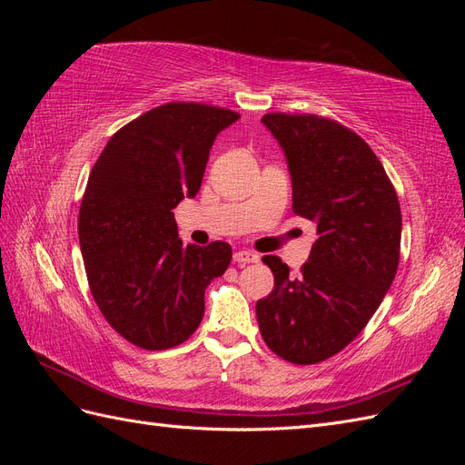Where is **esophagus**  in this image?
I'll list each match as a JSON object with an SVG mask.
<instances>
[{
  "label": "esophagus",
  "instance_id": "esophagus-1",
  "mask_svg": "<svg viewBox=\"0 0 465 465\" xmlns=\"http://www.w3.org/2000/svg\"><path fill=\"white\" fill-rule=\"evenodd\" d=\"M234 262L236 263H241V265H244V263H256V262H260V256L258 254H254V252H250V250H238V252H234Z\"/></svg>",
  "mask_w": 465,
  "mask_h": 465
}]
</instances>
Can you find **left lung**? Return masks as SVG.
<instances>
[{
	"label": "left lung",
	"instance_id": "left-lung-1",
	"mask_svg": "<svg viewBox=\"0 0 465 465\" xmlns=\"http://www.w3.org/2000/svg\"><path fill=\"white\" fill-rule=\"evenodd\" d=\"M262 124L285 153L292 211L318 238L297 277L281 258H263L275 285L256 316L275 355L314 364L355 340L396 277L400 202L372 149L341 124L281 112Z\"/></svg>",
	"mask_w": 465,
	"mask_h": 465
}]
</instances>
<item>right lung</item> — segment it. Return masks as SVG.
Returning <instances> with one entry per match:
<instances>
[{
  "mask_svg": "<svg viewBox=\"0 0 465 465\" xmlns=\"http://www.w3.org/2000/svg\"><path fill=\"white\" fill-rule=\"evenodd\" d=\"M236 112L168 103L110 137L89 174L79 246L93 297L130 343H184L205 312V289L231 263L227 242L182 244L174 207L200 192L209 151Z\"/></svg>",
  "mask_w": 465,
  "mask_h": 465,
  "instance_id": "right-lung-1",
  "label": "right lung"
}]
</instances>
